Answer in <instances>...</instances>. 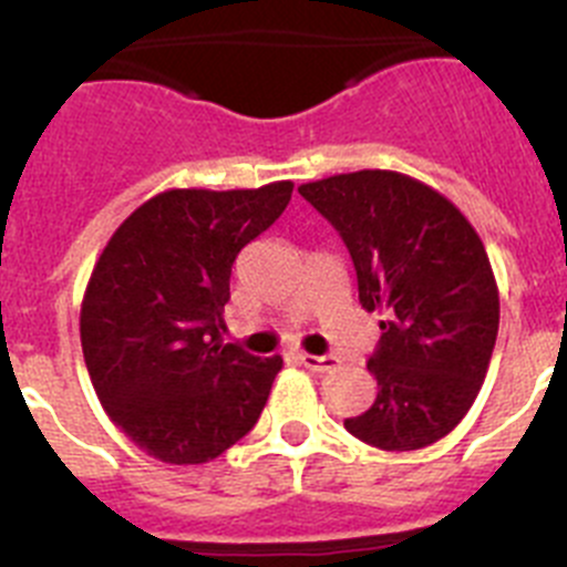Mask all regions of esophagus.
<instances>
[{"label": "esophagus", "mask_w": 567, "mask_h": 567, "mask_svg": "<svg viewBox=\"0 0 567 567\" xmlns=\"http://www.w3.org/2000/svg\"><path fill=\"white\" fill-rule=\"evenodd\" d=\"M300 364L315 373H326V370L337 368V355H315V353H300Z\"/></svg>", "instance_id": "obj_1"}]
</instances>
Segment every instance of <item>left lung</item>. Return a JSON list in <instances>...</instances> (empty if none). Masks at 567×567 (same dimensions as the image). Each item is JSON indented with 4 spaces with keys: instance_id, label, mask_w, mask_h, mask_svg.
I'll return each instance as SVG.
<instances>
[{
    "instance_id": "left-lung-1",
    "label": "left lung",
    "mask_w": 567,
    "mask_h": 567,
    "mask_svg": "<svg viewBox=\"0 0 567 567\" xmlns=\"http://www.w3.org/2000/svg\"><path fill=\"white\" fill-rule=\"evenodd\" d=\"M342 236L361 309L379 311L368 370L379 395L344 429L381 451H417L476 401L498 337V287L465 214L401 172L361 169L298 188Z\"/></svg>"
}]
</instances>
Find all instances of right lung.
Returning a JSON list of instances; mask_svg holds the SVG:
<instances>
[{
  "label": "right lung",
  "instance_id": "add662e5",
  "mask_svg": "<svg viewBox=\"0 0 567 567\" xmlns=\"http://www.w3.org/2000/svg\"><path fill=\"white\" fill-rule=\"evenodd\" d=\"M292 188H172L102 250L80 309L85 368L107 417L155 460L212 462L261 417L284 359L223 344V311L236 256Z\"/></svg>",
  "mask_w": 567,
  "mask_h": 567
}]
</instances>
